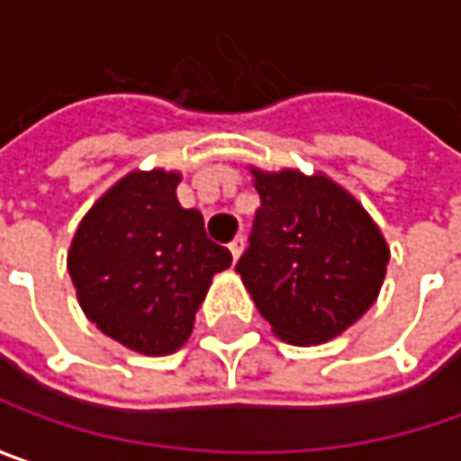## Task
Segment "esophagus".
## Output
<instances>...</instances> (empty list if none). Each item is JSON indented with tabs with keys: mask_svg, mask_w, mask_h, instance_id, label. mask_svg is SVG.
I'll return each mask as SVG.
<instances>
[{
	"mask_svg": "<svg viewBox=\"0 0 461 461\" xmlns=\"http://www.w3.org/2000/svg\"><path fill=\"white\" fill-rule=\"evenodd\" d=\"M242 250H245V237L240 234V237H234V240L230 242V252H231V258H234V263L240 260Z\"/></svg>",
	"mask_w": 461,
	"mask_h": 461,
	"instance_id": "34e87169",
	"label": "esophagus"
}]
</instances>
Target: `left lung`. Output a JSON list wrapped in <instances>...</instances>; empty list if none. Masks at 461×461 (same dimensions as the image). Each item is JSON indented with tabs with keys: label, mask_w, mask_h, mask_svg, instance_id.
<instances>
[{
	"label": "left lung",
	"mask_w": 461,
	"mask_h": 461,
	"mask_svg": "<svg viewBox=\"0 0 461 461\" xmlns=\"http://www.w3.org/2000/svg\"><path fill=\"white\" fill-rule=\"evenodd\" d=\"M250 172L260 209L237 273L281 340H332L376 302L390 248L364 206L330 177Z\"/></svg>",
	"instance_id": "8db88e82"
}]
</instances>
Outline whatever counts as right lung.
<instances>
[{
  "label": "right lung",
  "instance_id": "1",
  "mask_svg": "<svg viewBox=\"0 0 461 461\" xmlns=\"http://www.w3.org/2000/svg\"><path fill=\"white\" fill-rule=\"evenodd\" d=\"M177 172L133 170L79 221L67 268L87 320L144 356H167L193 332L211 278L230 268L201 211L183 209Z\"/></svg>",
  "mask_w": 461,
  "mask_h": 461
}]
</instances>
